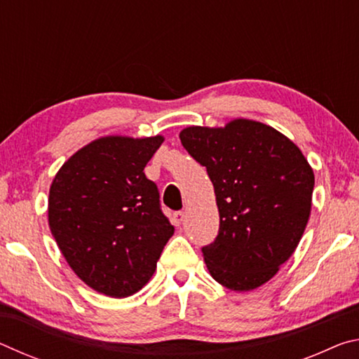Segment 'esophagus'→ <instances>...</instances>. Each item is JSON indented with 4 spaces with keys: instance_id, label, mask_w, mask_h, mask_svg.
<instances>
[{
    "instance_id": "esophagus-1",
    "label": "esophagus",
    "mask_w": 359,
    "mask_h": 359,
    "mask_svg": "<svg viewBox=\"0 0 359 359\" xmlns=\"http://www.w3.org/2000/svg\"><path fill=\"white\" fill-rule=\"evenodd\" d=\"M184 218H185V214L182 210H177V212H174V214H172V222H174L175 226H180L182 222H184Z\"/></svg>"
}]
</instances>
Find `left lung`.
Masks as SVG:
<instances>
[{"mask_svg": "<svg viewBox=\"0 0 359 359\" xmlns=\"http://www.w3.org/2000/svg\"><path fill=\"white\" fill-rule=\"evenodd\" d=\"M180 141L214 184L220 228L201 248L210 276L234 291L261 287L306 229L315 185L311 165L287 136L253 120L190 126Z\"/></svg>", "mask_w": 359, "mask_h": 359, "instance_id": "obj_1", "label": "left lung"}]
</instances>
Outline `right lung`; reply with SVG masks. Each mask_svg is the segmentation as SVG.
<instances>
[{"mask_svg": "<svg viewBox=\"0 0 359 359\" xmlns=\"http://www.w3.org/2000/svg\"><path fill=\"white\" fill-rule=\"evenodd\" d=\"M161 136L96 139L60 169L48 193V226L77 277L111 297L150 280L174 226L144 168Z\"/></svg>", "mask_w": 359, "mask_h": 359, "instance_id": "right-lung-1", "label": "right lung"}]
</instances>
